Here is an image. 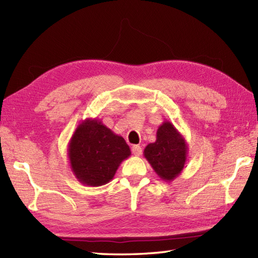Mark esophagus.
I'll return each mask as SVG.
<instances>
[{
	"label": "esophagus",
	"instance_id": "esophagus-1",
	"mask_svg": "<svg viewBox=\"0 0 258 258\" xmlns=\"http://www.w3.org/2000/svg\"><path fill=\"white\" fill-rule=\"evenodd\" d=\"M132 153L135 156H140L142 154V147L140 145H134L132 147Z\"/></svg>",
	"mask_w": 258,
	"mask_h": 258
}]
</instances>
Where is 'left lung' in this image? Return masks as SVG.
<instances>
[{"instance_id": "8db88e82", "label": "left lung", "mask_w": 258, "mask_h": 258, "mask_svg": "<svg viewBox=\"0 0 258 258\" xmlns=\"http://www.w3.org/2000/svg\"><path fill=\"white\" fill-rule=\"evenodd\" d=\"M188 146L183 135L168 120L157 128L156 141L144 150V157L158 177L171 182L182 173L187 160Z\"/></svg>"}]
</instances>
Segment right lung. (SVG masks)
<instances>
[{"mask_svg": "<svg viewBox=\"0 0 258 258\" xmlns=\"http://www.w3.org/2000/svg\"><path fill=\"white\" fill-rule=\"evenodd\" d=\"M131 155L125 140L104 125L101 119L86 118L70 140V166L79 182L102 186L112 180L118 166Z\"/></svg>", "mask_w": 258, "mask_h": 258, "instance_id": "1", "label": "right lung"}]
</instances>
